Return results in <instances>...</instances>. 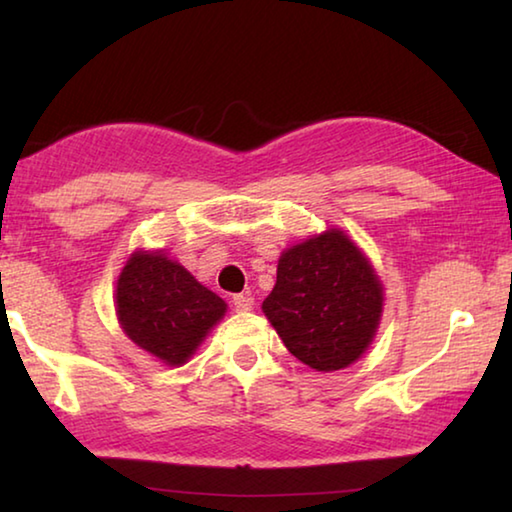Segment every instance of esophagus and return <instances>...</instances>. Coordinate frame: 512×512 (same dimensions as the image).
Listing matches in <instances>:
<instances>
[{
  "label": "esophagus",
  "mask_w": 512,
  "mask_h": 512,
  "mask_svg": "<svg viewBox=\"0 0 512 512\" xmlns=\"http://www.w3.org/2000/svg\"><path fill=\"white\" fill-rule=\"evenodd\" d=\"M232 305H235L237 311H250L255 305V298L250 296V293H237V296L232 298Z\"/></svg>",
  "instance_id": "obj_1"
}]
</instances>
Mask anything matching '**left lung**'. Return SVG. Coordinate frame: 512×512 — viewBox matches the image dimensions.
Returning <instances> with one entry per match:
<instances>
[{
  "label": "left lung",
  "instance_id": "8db88e82",
  "mask_svg": "<svg viewBox=\"0 0 512 512\" xmlns=\"http://www.w3.org/2000/svg\"><path fill=\"white\" fill-rule=\"evenodd\" d=\"M384 289L343 230L284 250L264 314L293 357L329 372L348 368L375 339Z\"/></svg>",
  "mask_w": 512,
  "mask_h": 512
}]
</instances>
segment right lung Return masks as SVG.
<instances>
[{"instance_id":"right-lung-1","label":"right lung","mask_w":512,"mask_h":512,"mask_svg":"<svg viewBox=\"0 0 512 512\" xmlns=\"http://www.w3.org/2000/svg\"><path fill=\"white\" fill-rule=\"evenodd\" d=\"M225 307L216 293L162 250H137L117 280L115 309L121 329L167 366H180L192 357L223 318Z\"/></svg>"}]
</instances>
